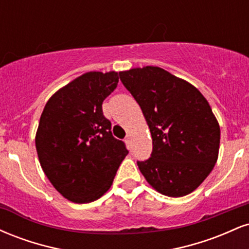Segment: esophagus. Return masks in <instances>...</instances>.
<instances>
[{"instance_id": "1", "label": "esophagus", "mask_w": 249, "mask_h": 249, "mask_svg": "<svg viewBox=\"0 0 249 249\" xmlns=\"http://www.w3.org/2000/svg\"><path fill=\"white\" fill-rule=\"evenodd\" d=\"M125 142H126V144L128 145V146H131V144H132V138H131L130 134H128V136L126 137V139H125Z\"/></svg>"}]
</instances>
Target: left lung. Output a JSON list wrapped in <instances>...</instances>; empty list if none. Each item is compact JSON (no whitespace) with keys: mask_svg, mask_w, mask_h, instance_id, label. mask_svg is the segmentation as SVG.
Listing matches in <instances>:
<instances>
[{"mask_svg":"<svg viewBox=\"0 0 249 249\" xmlns=\"http://www.w3.org/2000/svg\"><path fill=\"white\" fill-rule=\"evenodd\" d=\"M150 128L151 158L138 161L148 184L179 198L193 192L218 160L220 126L207 99L185 79L158 67L119 72Z\"/></svg>","mask_w":249,"mask_h":249,"instance_id":"obj_1","label":"left lung"}]
</instances>
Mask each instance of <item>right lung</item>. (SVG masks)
I'll list each match as a JSON object with an SVG mask.
<instances>
[{"mask_svg": "<svg viewBox=\"0 0 249 249\" xmlns=\"http://www.w3.org/2000/svg\"><path fill=\"white\" fill-rule=\"evenodd\" d=\"M118 81L116 71L83 73L56 91L41 115L35 137L39 164L53 186L76 204L107 193L128 153L102 110Z\"/></svg>", "mask_w": 249, "mask_h": 249, "instance_id": "1", "label": "right lung"}]
</instances>
